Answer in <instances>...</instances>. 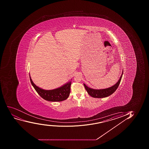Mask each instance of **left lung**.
Wrapping results in <instances>:
<instances>
[{"mask_svg":"<svg viewBox=\"0 0 149 149\" xmlns=\"http://www.w3.org/2000/svg\"><path fill=\"white\" fill-rule=\"evenodd\" d=\"M123 73V69L122 70V74L118 82L113 86L107 88L95 89L91 88L90 87H88L84 84V85L87 93H88V94L90 96H91L92 97H96V98H103V97H107L110 96L111 95L114 93L116 90V89L118 88V86L120 83Z\"/></svg>","mask_w":149,"mask_h":149,"instance_id":"1","label":"left lung"}]
</instances>
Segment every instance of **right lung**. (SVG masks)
Returning a JSON list of instances; mask_svg holds the SVG:
<instances>
[{"mask_svg": "<svg viewBox=\"0 0 149 149\" xmlns=\"http://www.w3.org/2000/svg\"><path fill=\"white\" fill-rule=\"evenodd\" d=\"M31 84L36 91L43 99L49 102H62L68 99L70 92L71 81H69L63 86L52 90H45L34 84L30 76Z\"/></svg>", "mask_w": 149, "mask_h": 149, "instance_id": "obj_1", "label": "right lung"}]
</instances>
